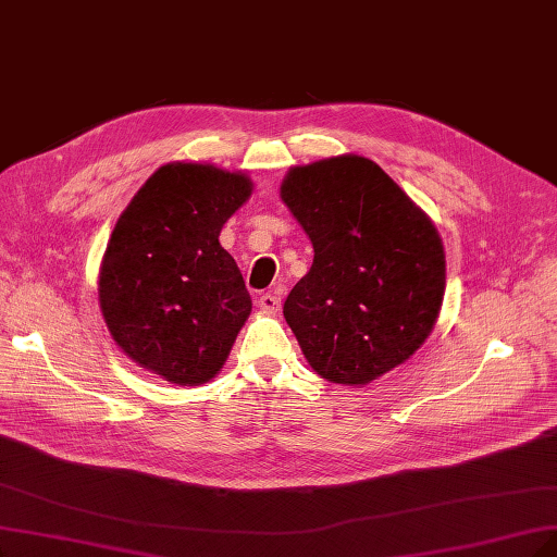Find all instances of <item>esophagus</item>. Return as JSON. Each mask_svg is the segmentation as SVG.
Masks as SVG:
<instances>
[{
  "label": "esophagus",
  "mask_w": 557,
  "mask_h": 557,
  "mask_svg": "<svg viewBox=\"0 0 557 557\" xmlns=\"http://www.w3.org/2000/svg\"><path fill=\"white\" fill-rule=\"evenodd\" d=\"M280 302H282L280 296H277V294H271V292L259 296V307H261V310H265V312H275L277 307H280Z\"/></svg>",
  "instance_id": "1"
}]
</instances>
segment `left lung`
Returning a JSON list of instances; mask_svg holds the SVG:
<instances>
[{"mask_svg":"<svg viewBox=\"0 0 557 557\" xmlns=\"http://www.w3.org/2000/svg\"><path fill=\"white\" fill-rule=\"evenodd\" d=\"M280 193L314 245L310 273L284 300L314 372L364 385L408 360L445 294L436 226L362 156L294 168Z\"/></svg>","mask_w":557,"mask_h":557,"instance_id":"1","label":"left lung"}]
</instances>
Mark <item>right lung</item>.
I'll return each mask as SVG.
<instances>
[{
    "mask_svg": "<svg viewBox=\"0 0 557 557\" xmlns=\"http://www.w3.org/2000/svg\"><path fill=\"white\" fill-rule=\"evenodd\" d=\"M252 183L213 164L160 168L121 213L100 268V310L114 342L164 381H211L252 300L222 224Z\"/></svg>",
    "mask_w": 557,
    "mask_h": 557,
    "instance_id": "add662e5",
    "label": "right lung"
}]
</instances>
